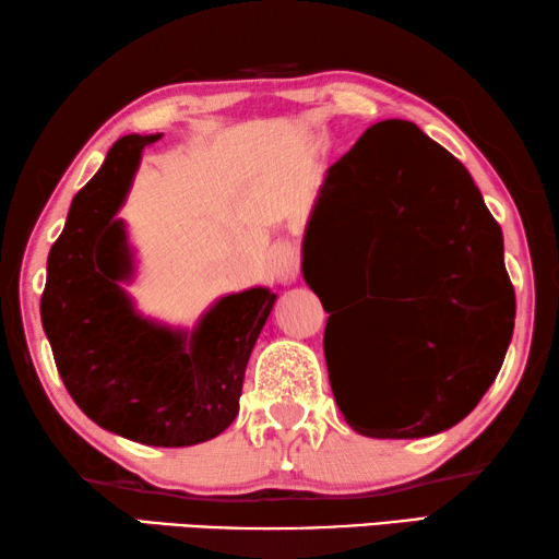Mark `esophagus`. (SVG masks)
Returning a JSON list of instances; mask_svg holds the SVG:
<instances>
[{"label":"esophagus","mask_w":559,"mask_h":559,"mask_svg":"<svg viewBox=\"0 0 559 559\" xmlns=\"http://www.w3.org/2000/svg\"><path fill=\"white\" fill-rule=\"evenodd\" d=\"M270 272L280 282H292L299 272V252L292 242H280L270 250Z\"/></svg>","instance_id":"34e87169"}]
</instances>
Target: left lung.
<instances>
[{"label":"left lung","mask_w":559,"mask_h":559,"mask_svg":"<svg viewBox=\"0 0 559 559\" xmlns=\"http://www.w3.org/2000/svg\"><path fill=\"white\" fill-rule=\"evenodd\" d=\"M314 223L349 240L342 299L352 309L334 325L340 314L324 307L329 381L346 424L369 438L459 424L496 381L515 326L500 225L471 173L416 123L381 121L319 190L301 245L317 292Z\"/></svg>","instance_id":"8db88e82"}]
</instances>
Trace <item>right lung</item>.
<instances>
[{"label": "right lung", "mask_w": 559, "mask_h": 559, "mask_svg": "<svg viewBox=\"0 0 559 559\" xmlns=\"http://www.w3.org/2000/svg\"><path fill=\"white\" fill-rule=\"evenodd\" d=\"M158 139L123 135L73 195L47 260L41 324L63 386L94 424L135 443L180 448L235 420L247 361L277 295L267 287L227 295L193 332L135 312L121 287L133 252L116 213L143 148Z\"/></svg>", "instance_id": "add662e5"}]
</instances>
